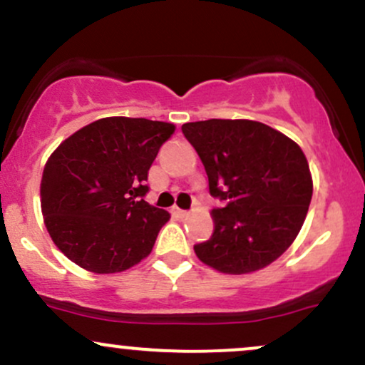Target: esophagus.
Returning <instances> with one entry per match:
<instances>
[{"mask_svg":"<svg viewBox=\"0 0 365 365\" xmlns=\"http://www.w3.org/2000/svg\"><path fill=\"white\" fill-rule=\"evenodd\" d=\"M171 215H173L175 217H180V220H182V217H185L188 212L183 211V209L177 207V206H173V207H171Z\"/></svg>","mask_w":365,"mask_h":365,"instance_id":"obj_1","label":"esophagus"}]
</instances>
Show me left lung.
Returning a JSON list of instances; mask_svg holds the SVG:
<instances>
[{
    "instance_id": "8db88e82",
    "label": "left lung",
    "mask_w": 365,
    "mask_h": 365,
    "mask_svg": "<svg viewBox=\"0 0 365 365\" xmlns=\"http://www.w3.org/2000/svg\"><path fill=\"white\" fill-rule=\"evenodd\" d=\"M223 200L212 209L215 232L194 245L197 257L226 274L262 269L299 235L312 199L302 149L278 130L252 120H206L182 125Z\"/></svg>"
}]
</instances>
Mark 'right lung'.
I'll return each instance as SVG.
<instances>
[{
	"mask_svg": "<svg viewBox=\"0 0 365 365\" xmlns=\"http://www.w3.org/2000/svg\"><path fill=\"white\" fill-rule=\"evenodd\" d=\"M173 123L110 116L70 135L49 156L41 209L54 245L98 274L120 273L153 250L170 220L150 206L148 173Z\"/></svg>",
	"mask_w": 365,
	"mask_h": 365,
	"instance_id": "right-lung-1",
	"label": "right lung"
}]
</instances>
